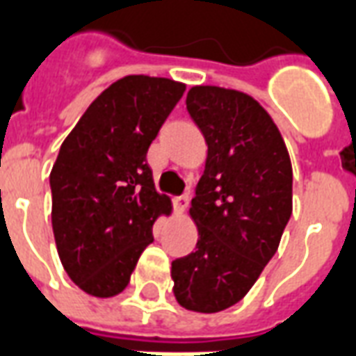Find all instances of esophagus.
Wrapping results in <instances>:
<instances>
[{
    "mask_svg": "<svg viewBox=\"0 0 356 356\" xmlns=\"http://www.w3.org/2000/svg\"><path fill=\"white\" fill-rule=\"evenodd\" d=\"M188 202H191V198H188V194H181V196H175L173 198V207H175V211L181 215V213L186 211V207H188Z\"/></svg>",
    "mask_w": 356,
    "mask_h": 356,
    "instance_id": "esophagus-1",
    "label": "esophagus"
}]
</instances>
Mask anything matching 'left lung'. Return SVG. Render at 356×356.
<instances>
[{
  "label": "left lung",
  "mask_w": 356,
  "mask_h": 356,
  "mask_svg": "<svg viewBox=\"0 0 356 356\" xmlns=\"http://www.w3.org/2000/svg\"><path fill=\"white\" fill-rule=\"evenodd\" d=\"M186 109L207 143L192 198L196 251L171 262L185 309L217 313L251 291L275 254L292 213V165L272 117L254 97L192 86Z\"/></svg>",
  "instance_id": "1"
}]
</instances>
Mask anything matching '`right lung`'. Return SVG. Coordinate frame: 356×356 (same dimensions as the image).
Here are the masks:
<instances>
[{"instance_id": "add662e5", "label": "right lung", "mask_w": 356, "mask_h": 356, "mask_svg": "<svg viewBox=\"0 0 356 356\" xmlns=\"http://www.w3.org/2000/svg\"><path fill=\"white\" fill-rule=\"evenodd\" d=\"M185 88L164 77L118 79L60 147L51 171L52 230L65 273L90 296L124 291L154 239V220L171 213L147 151Z\"/></svg>"}]
</instances>
